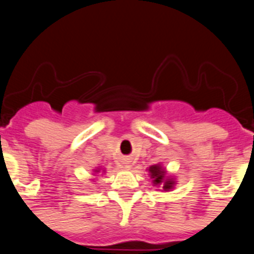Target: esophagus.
<instances>
[{"label":"esophagus","instance_id":"esophagus-1","mask_svg":"<svg viewBox=\"0 0 254 254\" xmlns=\"http://www.w3.org/2000/svg\"><path fill=\"white\" fill-rule=\"evenodd\" d=\"M125 167H127H127H129V166H127V165H125Z\"/></svg>","mask_w":254,"mask_h":254}]
</instances>
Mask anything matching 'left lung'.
<instances>
[{
	"instance_id": "obj_1",
	"label": "left lung",
	"mask_w": 254,
	"mask_h": 254,
	"mask_svg": "<svg viewBox=\"0 0 254 254\" xmlns=\"http://www.w3.org/2000/svg\"><path fill=\"white\" fill-rule=\"evenodd\" d=\"M148 173H150L151 179H152L153 186H161L163 188V190L168 191L176 184L175 179L166 176V171L163 170V167L161 165L151 166L148 168Z\"/></svg>"
}]
</instances>
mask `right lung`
Returning <instances> with one entry per match:
<instances>
[{
    "label": "right lung",
    "mask_w": 254,
    "mask_h": 254,
    "mask_svg": "<svg viewBox=\"0 0 254 254\" xmlns=\"http://www.w3.org/2000/svg\"><path fill=\"white\" fill-rule=\"evenodd\" d=\"M99 172H101V170H99V168H98V170H94V173H99ZM103 172H104V171H103Z\"/></svg>",
    "instance_id": "obj_1"
}]
</instances>
